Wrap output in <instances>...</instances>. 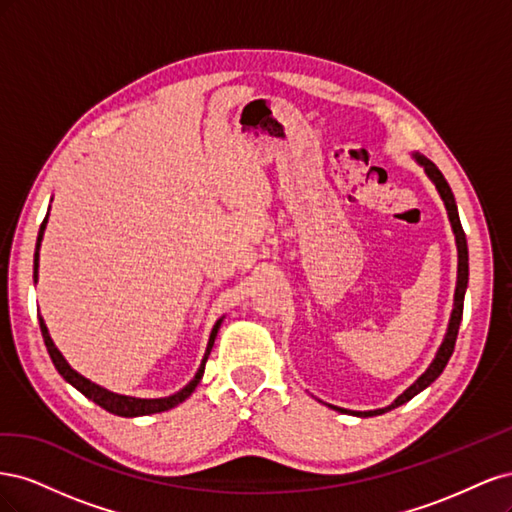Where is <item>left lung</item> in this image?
<instances>
[{"mask_svg":"<svg viewBox=\"0 0 512 512\" xmlns=\"http://www.w3.org/2000/svg\"><path fill=\"white\" fill-rule=\"evenodd\" d=\"M416 162L421 164L425 168V173L429 175V179L436 183V188L444 200L446 205V211H448V220H451V226H453V232H455V239H457V252H459V269H457V288H455V307H453V314H451V322H448V331H446V337L444 342L436 354V359H433V363L427 367L425 374L418 378L410 389H406L404 393H401L393 404L389 408H382V410H369V412H350V410H342V408H335L339 412H350V414H356V416H376V414H384L389 412L401 404H406V401H410L416 393H421L425 386H429L433 380H436L442 369L446 367L448 359H451V354L455 350V342H457V333H459V322H461V316H463V294H466V288H468V241H466V232H463L461 228V222H459V213H457V203H455V196L451 192V185L446 183L444 175L440 173V168L433 164L431 160H427L425 156H418V153H414Z\"/></svg>","mask_w":512,"mask_h":512,"instance_id":"1","label":"left lung"}]
</instances>
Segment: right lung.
<instances>
[{"label":"right lung","mask_w":512,"mask_h":512,"mask_svg":"<svg viewBox=\"0 0 512 512\" xmlns=\"http://www.w3.org/2000/svg\"><path fill=\"white\" fill-rule=\"evenodd\" d=\"M46 220H49V213H46V218H44V222H42V226H40V232H38V243H36V254H34V282L38 280V250H40V241H42V235H44ZM38 320H40V331H42L44 346H46V350H49L51 361H53L55 369L61 374V378H64L66 382H70L76 391H81L87 399L94 401V404H98V406L104 408L106 412L117 414V416H145V414H156V412H164V410L175 408V406L181 404V401L188 399V397L194 393V389H196V384L200 382V378H203L205 363H207V359H209V352H211V348H213L215 335H218V329H220V324H222V320L215 322V327H213L211 337H209V344H207V352H205V356H203V363H200V367H198V371H196V376L192 378L190 384H185L179 393L170 395V397H162V399H138V397L117 395V393L106 391V389H102V386H98V384H94L91 380L83 378L81 374H76V371L68 365V361L64 359V356H61V352L55 348L49 331H46L44 320H42L40 316H38Z\"/></svg>","instance_id":"1"}]
</instances>
